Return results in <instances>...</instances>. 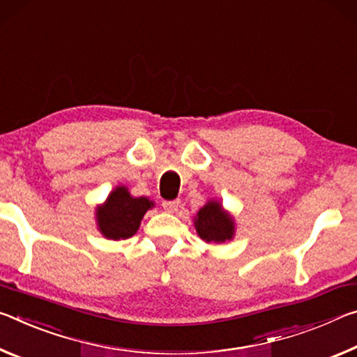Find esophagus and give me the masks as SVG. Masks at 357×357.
<instances>
[{"instance_id": "esophagus-1", "label": "esophagus", "mask_w": 357, "mask_h": 357, "mask_svg": "<svg viewBox=\"0 0 357 357\" xmlns=\"http://www.w3.org/2000/svg\"><path fill=\"white\" fill-rule=\"evenodd\" d=\"M178 204H180V201H178V199H174V201H165V202H162V207H165L166 212H169V213H174L175 210L178 208Z\"/></svg>"}]
</instances>
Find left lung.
Segmentation results:
<instances>
[{"label":"left lung","mask_w":357,"mask_h":357,"mask_svg":"<svg viewBox=\"0 0 357 357\" xmlns=\"http://www.w3.org/2000/svg\"><path fill=\"white\" fill-rule=\"evenodd\" d=\"M195 227L202 241L221 243L234 237V220L218 201H208L195 218Z\"/></svg>","instance_id":"obj_1"}]
</instances>
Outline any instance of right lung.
I'll return each mask as SVG.
<instances>
[{
	"mask_svg": "<svg viewBox=\"0 0 357 357\" xmlns=\"http://www.w3.org/2000/svg\"><path fill=\"white\" fill-rule=\"evenodd\" d=\"M153 207L149 197H132L126 186H116L96 208L98 229L106 238L121 241L137 232L145 212Z\"/></svg>",
	"mask_w": 357,
	"mask_h": 357,
	"instance_id": "1",
	"label": "right lung"
}]
</instances>
